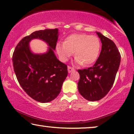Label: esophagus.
Wrapping results in <instances>:
<instances>
[{"label":"esophagus","mask_w":134,"mask_h":134,"mask_svg":"<svg viewBox=\"0 0 134 134\" xmlns=\"http://www.w3.org/2000/svg\"><path fill=\"white\" fill-rule=\"evenodd\" d=\"M67 68H68V72H69V73H71L72 71L75 70V69H74V68H73V67H70V66H68Z\"/></svg>","instance_id":"obj_1"}]
</instances>
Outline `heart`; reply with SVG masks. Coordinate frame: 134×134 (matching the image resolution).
<instances>
[{
	"instance_id": "obj_1",
	"label": "heart",
	"mask_w": 134,
	"mask_h": 134,
	"mask_svg": "<svg viewBox=\"0 0 134 134\" xmlns=\"http://www.w3.org/2000/svg\"><path fill=\"white\" fill-rule=\"evenodd\" d=\"M100 43L94 35L73 34L68 37L64 43H58L57 51L63 61H66L75 52L76 63L78 64L89 65L98 57Z\"/></svg>"
}]
</instances>
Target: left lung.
<instances>
[{
    "mask_svg": "<svg viewBox=\"0 0 134 134\" xmlns=\"http://www.w3.org/2000/svg\"><path fill=\"white\" fill-rule=\"evenodd\" d=\"M102 42L99 57L93 67L78 70L79 93L89 101L99 100L109 92L114 82L121 55L115 43L96 32Z\"/></svg>",
    "mask_w": 134,
    "mask_h": 134,
    "instance_id": "1",
    "label": "left lung"
}]
</instances>
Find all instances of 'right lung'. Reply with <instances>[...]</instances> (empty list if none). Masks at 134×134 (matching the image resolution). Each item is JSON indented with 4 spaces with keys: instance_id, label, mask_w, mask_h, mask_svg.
Listing matches in <instances>:
<instances>
[{
    "instance_id": "right-lung-1",
    "label": "right lung",
    "mask_w": 134,
    "mask_h": 134,
    "mask_svg": "<svg viewBox=\"0 0 134 134\" xmlns=\"http://www.w3.org/2000/svg\"><path fill=\"white\" fill-rule=\"evenodd\" d=\"M58 35L57 28L34 32L21 40L13 55L14 70L20 85L31 98L41 103L55 99L67 76V65L54 53ZM35 38L48 44L49 47L46 53L31 52L29 43Z\"/></svg>"
}]
</instances>
